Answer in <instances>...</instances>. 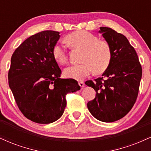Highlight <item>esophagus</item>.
<instances>
[{"mask_svg":"<svg viewBox=\"0 0 151 151\" xmlns=\"http://www.w3.org/2000/svg\"><path fill=\"white\" fill-rule=\"evenodd\" d=\"M79 85L80 86L81 88H83L84 86V81H79Z\"/></svg>","mask_w":151,"mask_h":151,"instance_id":"esophagus-1","label":"esophagus"}]
</instances>
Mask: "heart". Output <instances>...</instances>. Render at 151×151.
Returning a JSON list of instances; mask_svg holds the SVG:
<instances>
[{"mask_svg": "<svg viewBox=\"0 0 151 151\" xmlns=\"http://www.w3.org/2000/svg\"><path fill=\"white\" fill-rule=\"evenodd\" d=\"M65 42L73 48L83 50L79 65H71L64 70L67 77L81 80L93 72L99 74L104 72L111 60V50L107 42L99 40L97 36L85 30L71 33L65 39ZM55 60L61 65L67 62V52L63 46L57 44L53 47Z\"/></svg>", "mask_w": 151, "mask_h": 151, "instance_id": "1", "label": "heart"}]
</instances>
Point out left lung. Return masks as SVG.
<instances>
[{
    "instance_id": "left-lung-1",
    "label": "left lung",
    "mask_w": 151,
    "mask_h": 151,
    "mask_svg": "<svg viewBox=\"0 0 151 151\" xmlns=\"http://www.w3.org/2000/svg\"><path fill=\"white\" fill-rule=\"evenodd\" d=\"M99 32L111 47V60L101 77L85 82L96 91V97L87 107L99 121L114 122L125 116L134 105L142 68L136 50L124 35L106 27H100Z\"/></svg>"
}]
</instances>
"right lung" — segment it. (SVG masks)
<instances>
[{"label":"right lung","mask_w":151,"mask_h":151,"mask_svg":"<svg viewBox=\"0 0 151 151\" xmlns=\"http://www.w3.org/2000/svg\"><path fill=\"white\" fill-rule=\"evenodd\" d=\"M60 32L45 30L30 36L15 50L8 83L19 109L27 119L47 124L58 120L67 105L66 94L80 89L73 79H61L52 55Z\"/></svg>","instance_id":"obj_1"}]
</instances>
